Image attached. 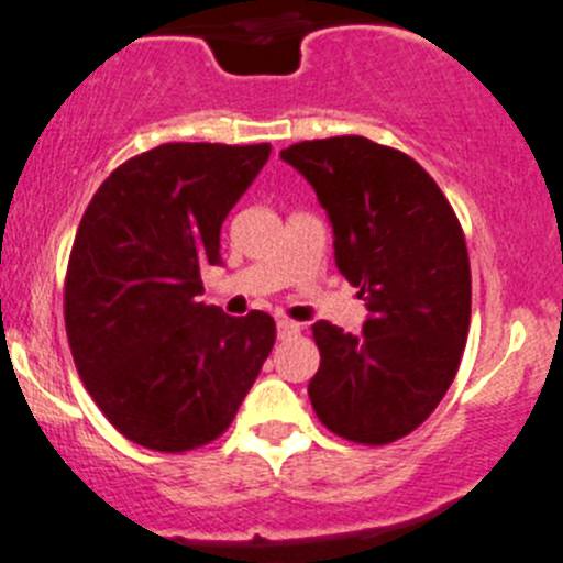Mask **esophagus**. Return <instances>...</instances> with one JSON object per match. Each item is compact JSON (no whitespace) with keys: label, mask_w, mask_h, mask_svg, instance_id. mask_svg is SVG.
<instances>
[{"label":"esophagus","mask_w":563,"mask_h":563,"mask_svg":"<svg viewBox=\"0 0 563 563\" xmlns=\"http://www.w3.org/2000/svg\"><path fill=\"white\" fill-rule=\"evenodd\" d=\"M276 331H279V339H289V336H298L300 325L292 320H279L276 322Z\"/></svg>","instance_id":"esophagus-1"}]
</instances>
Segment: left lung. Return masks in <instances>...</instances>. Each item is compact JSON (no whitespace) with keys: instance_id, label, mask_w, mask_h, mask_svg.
Listing matches in <instances>:
<instances>
[{"instance_id":"8db88e82","label":"left lung","mask_w":563,"mask_h":563,"mask_svg":"<svg viewBox=\"0 0 563 563\" xmlns=\"http://www.w3.org/2000/svg\"><path fill=\"white\" fill-rule=\"evenodd\" d=\"M282 158L314 188L336 268L369 309L361 333L311 325L320 347L311 408L339 438L386 446L410 435L457 375L471 325L463 227L410 155L372 139H314Z\"/></svg>"}]
</instances>
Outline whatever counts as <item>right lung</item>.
<instances>
[{
  "label": "right lung",
  "instance_id": "1",
  "mask_svg": "<svg viewBox=\"0 0 563 563\" xmlns=\"http://www.w3.org/2000/svg\"><path fill=\"white\" fill-rule=\"evenodd\" d=\"M271 144L169 142L117 166L81 216L65 328L85 388L120 435L153 452L216 441L276 342L265 311L205 306L221 224Z\"/></svg>",
  "mask_w": 563,
  "mask_h": 563
}]
</instances>
